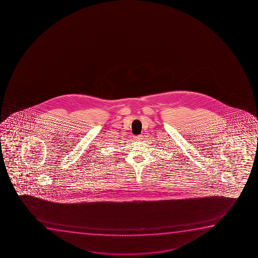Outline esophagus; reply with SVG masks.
I'll list each match as a JSON object with an SVG mask.
<instances>
[{"label":"esophagus","mask_w":258,"mask_h":258,"mask_svg":"<svg viewBox=\"0 0 258 258\" xmlns=\"http://www.w3.org/2000/svg\"><path fill=\"white\" fill-rule=\"evenodd\" d=\"M142 139L141 136H138V137H136V138H134V140H136V141H140Z\"/></svg>","instance_id":"obj_1"}]
</instances>
